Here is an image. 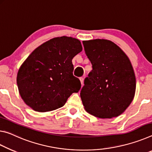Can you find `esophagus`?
<instances>
[{
  "label": "esophagus",
  "instance_id": "obj_1",
  "mask_svg": "<svg viewBox=\"0 0 152 152\" xmlns=\"http://www.w3.org/2000/svg\"><path fill=\"white\" fill-rule=\"evenodd\" d=\"M79 80H80V81H81V85L83 86V81H84V79H83V77H80V78H79Z\"/></svg>",
  "mask_w": 152,
  "mask_h": 152
}]
</instances>
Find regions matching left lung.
Wrapping results in <instances>:
<instances>
[{"instance_id": "8db88e82", "label": "left lung", "mask_w": 152, "mask_h": 152, "mask_svg": "<svg viewBox=\"0 0 152 152\" xmlns=\"http://www.w3.org/2000/svg\"><path fill=\"white\" fill-rule=\"evenodd\" d=\"M93 70L84 81L80 96L85 110L99 118L117 117L135 97L136 78L129 57L110 40H84Z\"/></svg>"}]
</instances>
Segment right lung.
Masks as SVG:
<instances>
[{
  "mask_svg": "<svg viewBox=\"0 0 152 152\" xmlns=\"http://www.w3.org/2000/svg\"><path fill=\"white\" fill-rule=\"evenodd\" d=\"M82 50L78 39L67 36L50 39L35 49L17 72V86L24 102L39 113L63 106L81 89L80 81L73 75L72 59Z\"/></svg>",
  "mask_w": 152,
  "mask_h": 152,
  "instance_id": "right-lung-1",
  "label": "right lung"
}]
</instances>
